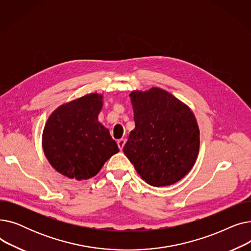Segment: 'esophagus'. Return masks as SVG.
Masks as SVG:
<instances>
[{"label":"esophagus","instance_id":"1","mask_svg":"<svg viewBox=\"0 0 251 251\" xmlns=\"http://www.w3.org/2000/svg\"><path fill=\"white\" fill-rule=\"evenodd\" d=\"M125 142H126V140L125 139H119L118 141H117V144H118V148L120 149L121 151L123 150V148H124V146H125Z\"/></svg>","mask_w":251,"mask_h":251}]
</instances>
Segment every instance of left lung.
I'll return each instance as SVG.
<instances>
[{"label":"left lung","instance_id":"left-lung-1","mask_svg":"<svg viewBox=\"0 0 251 251\" xmlns=\"http://www.w3.org/2000/svg\"><path fill=\"white\" fill-rule=\"evenodd\" d=\"M135 128L123 151L150 185L178 182L193 167L200 130L193 113L168 91L153 87L130 94Z\"/></svg>","mask_w":251,"mask_h":251}]
</instances>
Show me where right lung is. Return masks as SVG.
<instances>
[{
  "instance_id": "add662e5",
  "label": "right lung",
  "mask_w": 251,
  "mask_h": 251,
  "mask_svg": "<svg viewBox=\"0 0 251 251\" xmlns=\"http://www.w3.org/2000/svg\"><path fill=\"white\" fill-rule=\"evenodd\" d=\"M102 97L92 94L61 105L48 119L43 148L58 172L77 180L96 176L119 151L109 130L98 117Z\"/></svg>"
}]
</instances>
